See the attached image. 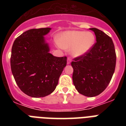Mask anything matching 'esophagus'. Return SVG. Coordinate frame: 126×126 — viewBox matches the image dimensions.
Here are the masks:
<instances>
[{"mask_svg": "<svg viewBox=\"0 0 126 126\" xmlns=\"http://www.w3.org/2000/svg\"><path fill=\"white\" fill-rule=\"evenodd\" d=\"M71 59L70 58H67V65H69V64H71Z\"/></svg>", "mask_w": 126, "mask_h": 126, "instance_id": "1", "label": "esophagus"}]
</instances>
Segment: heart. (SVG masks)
<instances>
[{
    "mask_svg": "<svg viewBox=\"0 0 126 126\" xmlns=\"http://www.w3.org/2000/svg\"><path fill=\"white\" fill-rule=\"evenodd\" d=\"M95 36L92 32L83 31H67L58 36L57 44L63 49H69L73 57L86 55L94 46Z\"/></svg>",
    "mask_w": 126,
    "mask_h": 126,
    "instance_id": "b5f03b06",
    "label": "heart"
}]
</instances>
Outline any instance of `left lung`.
I'll list each match as a JSON object with an SVG mask.
<instances>
[{
    "instance_id": "left-lung-1",
    "label": "left lung",
    "mask_w": 126,
    "mask_h": 126,
    "mask_svg": "<svg viewBox=\"0 0 126 126\" xmlns=\"http://www.w3.org/2000/svg\"><path fill=\"white\" fill-rule=\"evenodd\" d=\"M96 43L89 52L72 61L73 80L75 88L86 97L99 95L111 80L116 67L114 45L110 37L102 31L90 28Z\"/></svg>"
}]
</instances>
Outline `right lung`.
Returning a JSON list of instances; mask_svg holds the SVG:
<instances>
[{
	"label": "right lung",
	"mask_w": 126,
	"mask_h": 126,
	"mask_svg": "<svg viewBox=\"0 0 126 126\" xmlns=\"http://www.w3.org/2000/svg\"><path fill=\"white\" fill-rule=\"evenodd\" d=\"M51 28L32 29L15 40L12 47L11 70L16 82L24 94L43 97L55 90L67 65V57H55L44 36Z\"/></svg>",
	"instance_id": "1"
}]
</instances>
